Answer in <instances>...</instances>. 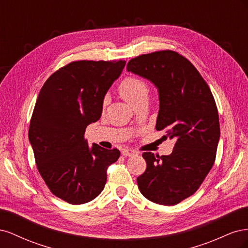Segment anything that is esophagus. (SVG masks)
Returning a JSON list of instances; mask_svg holds the SVG:
<instances>
[{
    "label": "esophagus",
    "instance_id": "1",
    "mask_svg": "<svg viewBox=\"0 0 248 248\" xmlns=\"http://www.w3.org/2000/svg\"><path fill=\"white\" fill-rule=\"evenodd\" d=\"M137 154V151H134V150L131 149H124L122 151V155L124 156H133Z\"/></svg>",
    "mask_w": 248,
    "mask_h": 248
}]
</instances>
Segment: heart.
Segmentation results:
<instances>
[{
	"label": "heart",
	"instance_id": "b5f03b06",
	"mask_svg": "<svg viewBox=\"0 0 248 248\" xmlns=\"http://www.w3.org/2000/svg\"><path fill=\"white\" fill-rule=\"evenodd\" d=\"M119 93L121 94L123 98L129 102L131 106L136 104L144 97H147L149 94V87L147 82L137 77V76H129L125 78L119 85ZM108 98L106 97L103 100V103L106 104Z\"/></svg>",
	"mask_w": 248,
	"mask_h": 248
}]
</instances>
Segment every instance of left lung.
Listing matches in <instances>:
<instances>
[{
	"label": "left lung",
	"mask_w": 248,
	"mask_h": 248,
	"mask_svg": "<svg viewBox=\"0 0 248 248\" xmlns=\"http://www.w3.org/2000/svg\"><path fill=\"white\" fill-rule=\"evenodd\" d=\"M127 70L158 88L156 130L176 144L170 155L144 152L145 172L137 181L142 196L172 206L189 198L212 169L220 127L214 97L198 69L174 50H158L131 59Z\"/></svg>",
	"instance_id": "8db88e82"
}]
</instances>
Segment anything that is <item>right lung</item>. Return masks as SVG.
<instances>
[{
  "label": "right lung",
  "mask_w": 248,
  "mask_h": 248,
  "mask_svg": "<svg viewBox=\"0 0 248 248\" xmlns=\"http://www.w3.org/2000/svg\"><path fill=\"white\" fill-rule=\"evenodd\" d=\"M126 62L73 61L44 82L30 122L37 170L50 192L69 204L94 200L107 183V170L120 151L89 148L87 126L101 117L103 98Z\"/></svg>",
  "instance_id": "obj_1"
}]
</instances>
